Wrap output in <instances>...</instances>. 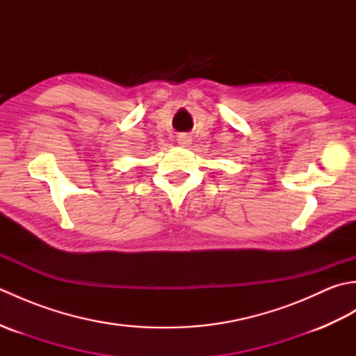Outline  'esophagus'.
Returning a JSON list of instances; mask_svg holds the SVG:
<instances>
[{
  "instance_id": "1",
  "label": "esophagus",
  "mask_w": 356,
  "mask_h": 356,
  "mask_svg": "<svg viewBox=\"0 0 356 356\" xmlns=\"http://www.w3.org/2000/svg\"><path fill=\"white\" fill-rule=\"evenodd\" d=\"M177 142H179V145H184V147L190 145V143H191V136L186 134V133L179 134L177 136Z\"/></svg>"
}]
</instances>
